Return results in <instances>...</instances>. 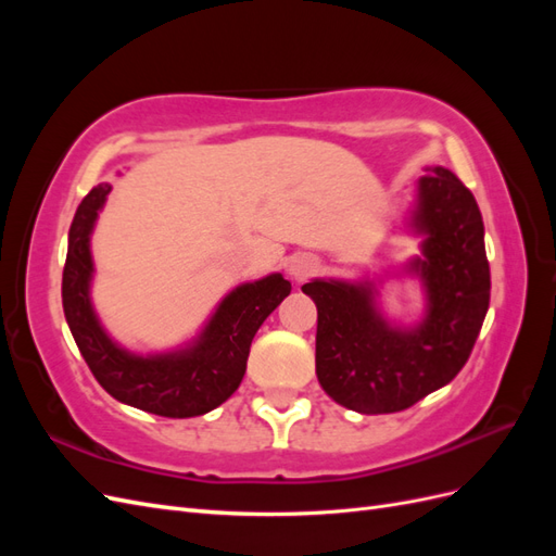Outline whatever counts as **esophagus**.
Returning <instances> with one entry per match:
<instances>
[{
    "label": "esophagus",
    "mask_w": 556,
    "mask_h": 556,
    "mask_svg": "<svg viewBox=\"0 0 556 556\" xmlns=\"http://www.w3.org/2000/svg\"><path fill=\"white\" fill-rule=\"evenodd\" d=\"M315 268H317V260L313 255H296L290 262V276L294 280H306L308 276L315 274Z\"/></svg>",
    "instance_id": "1"
}]
</instances>
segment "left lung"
Here are the masks:
<instances>
[{"label": "left lung", "mask_w": 556, "mask_h": 556, "mask_svg": "<svg viewBox=\"0 0 556 556\" xmlns=\"http://www.w3.org/2000/svg\"><path fill=\"white\" fill-rule=\"evenodd\" d=\"M403 229L419 239V255L384 276L422 285L425 311L415 323L384 315L380 278H313L301 288L317 306V380L362 415L406 410L441 390L462 371L490 308L482 215L457 176L429 166L415 182Z\"/></svg>", "instance_id": "obj_1"}]
</instances>
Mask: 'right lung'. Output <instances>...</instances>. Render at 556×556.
Instances as JSON below:
<instances>
[{
  "label": "right lung",
  "mask_w": 556,
  "mask_h": 556,
  "mask_svg": "<svg viewBox=\"0 0 556 556\" xmlns=\"http://www.w3.org/2000/svg\"><path fill=\"white\" fill-rule=\"evenodd\" d=\"M111 185L102 182L80 201L70 227L62 274L66 325L83 359L104 390L121 403L162 417H197L225 403L245 376L250 343L264 319L292 292L282 274L241 282L223 296L201 331L164 352H134L117 343L92 304V231Z\"/></svg>",
  "instance_id": "add662e5"
}]
</instances>
